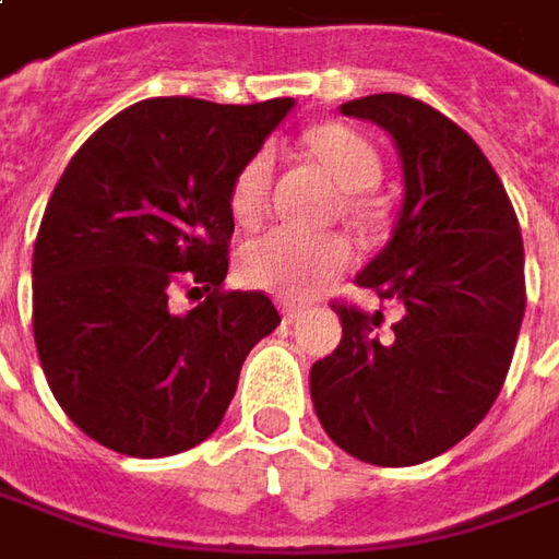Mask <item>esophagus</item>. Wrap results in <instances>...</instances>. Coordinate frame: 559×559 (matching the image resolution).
Wrapping results in <instances>:
<instances>
[{
	"label": "esophagus",
	"instance_id": "34e87169",
	"mask_svg": "<svg viewBox=\"0 0 559 559\" xmlns=\"http://www.w3.org/2000/svg\"><path fill=\"white\" fill-rule=\"evenodd\" d=\"M301 304H292V301H283V319H286V322H295V319L301 317Z\"/></svg>",
	"mask_w": 559,
	"mask_h": 559
}]
</instances>
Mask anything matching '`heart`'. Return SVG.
<instances>
[{"mask_svg":"<svg viewBox=\"0 0 559 559\" xmlns=\"http://www.w3.org/2000/svg\"><path fill=\"white\" fill-rule=\"evenodd\" d=\"M307 148L313 152L331 179L346 191V213L359 225L377 218V200L368 194L380 182V155L361 133L344 124L310 130ZM273 179V152L258 148L242 160L230 182V215L249 228L267 210ZM349 264V242L337 234H304L295 228H271L246 242L237 258L240 276L249 286L264 288L283 298H304Z\"/></svg>","mask_w":559,"mask_h":559,"instance_id":"b5f03b06","label":"heart"}]
</instances>
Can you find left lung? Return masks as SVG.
I'll return each instance as SVG.
<instances>
[{"label": "left lung", "mask_w": 559, "mask_h": 559, "mask_svg": "<svg viewBox=\"0 0 559 559\" xmlns=\"http://www.w3.org/2000/svg\"><path fill=\"white\" fill-rule=\"evenodd\" d=\"M341 115L390 133L404 200L390 242L356 283L399 322L337 307L344 337L310 368V399L341 450L371 465H417L487 417L508 374L526 307L514 206L475 140L402 94L349 99Z\"/></svg>", "instance_id": "obj_1"}]
</instances>
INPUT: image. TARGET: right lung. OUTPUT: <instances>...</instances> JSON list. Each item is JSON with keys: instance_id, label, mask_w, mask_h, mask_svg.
Segmentation results:
<instances>
[{"instance_id": "add662e5", "label": "right lung", "mask_w": 559, "mask_h": 559, "mask_svg": "<svg viewBox=\"0 0 559 559\" xmlns=\"http://www.w3.org/2000/svg\"><path fill=\"white\" fill-rule=\"evenodd\" d=\"M295 106L157 96L118 111L53 188L33 249V331L57 404L124 456L198 448L249 349L280 325L261 292H222L230 182ZM185 272L207 298L176 314Z\"/></svg>"}]
</instances>
